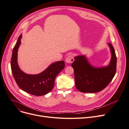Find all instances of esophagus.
<instances>
[{
  "mask_svg": "<svg viewBox=\"0 0 129 129\" xmlns=\"http://www.w3.org/2000/svg\"><path fill=\"white\" fill-rule=\"evenodd\" d=\"M74 60V57H73V55L71 54V55H69L68 56L66 57L65 61L66 63H72L73 62V61Z\"/></svg>",
  "mask_w": 129,
  "mask_h": 129,
  "instance_id": "34e87169",
  "label": "esophagus"
}]
</instances>
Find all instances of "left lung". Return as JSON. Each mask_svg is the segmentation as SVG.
<instances>
[{"instance_id": "obj_1", "label": "left lung", "mask_w": 129, "mask_h": 129, "mask_svg": "<svg viewBox=\"0 0 129 129\" xmlns=\"http://www.w3.org/2000/svg\"><path fill=\"white\" fill-rule=\"evenodd\" d=\"M112 57L110 65L95 68L89 64L84 56H78L72 64L74 70L75 86L83 93H96L103 90L111 82L116 71V56L113 46L109 43Z\"/></svg>"}]
</instances>
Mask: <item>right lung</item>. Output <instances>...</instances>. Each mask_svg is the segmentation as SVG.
Here are the masks:
<instances>
[{"label": "right lung", "instance_id": "add662e5", "mask_svg": "<svg viewBox=\"0 0 129 129\" xmlns=\"http://www.w3.org/2000/svg\"><path fill=\"white\" fill-rule=\"evenodd\" d=\"M20 35L14 46L11 59V69L19 87L24 91L36 96H42L51 92L56 76L65 67L64 60L54 63L40 74L28 75L19 69L17 64V52L20 44Z\"/></svg>", "mask_w": 129, "mask_h": 129}]
</instances>
